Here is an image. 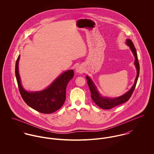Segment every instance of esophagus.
Segmentation results:
<instances>
[{"label": "esophagus", "mask_w": 154, "mask_h": 154, "mask_svg": "<svg viewBox=\"0 0 154 154\" xmlns=\"http://www.w3.org/2000/svg\"><path fill=\"white\" fill-rule=\"evenodd\" d=\"M75 70H76V72L78 73H82L84 71V68L82 66H78L76 67Z\"/></svg>", "instance_id": "1"}]
</instances>
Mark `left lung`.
Listing matches in <instances>:
<instances>
[{
	"instance_id": "1",
	"label": "left lung",
	"mask_w": 154,
	"mask_h": 154,
	"mask_svg": "<svg viewBox=\"0 0 154 154\" xmlns=\"http://www.w3.org/2000/svg\"><path fill=\"white\" fill-rule=\"evenodd\" d=\"M126 44L128 46H129L132 53L134 57V65L136 68L137 71V75L134 80V82L132 88H131L125 94L115 98H110L107 97H103L101 95V94L99 92L98 89L97 88L96 85L92 81V80L88 76H87L86 78L87 79V83H88V87L91 91V96L92 100L94 101V102L100 108L104 110H108L111 109L117 106H119L120 104H122L123 103H126L128 101L129 98H131L132 95V93L135 88L137 79L139 75V64L137 60V56L136 48L134 47V45L132 41L130 39H127L126 41Z\"/></svg>"
}]
</instances>
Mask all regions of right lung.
<instances>
[{
    "label": "right lung",
    "mask_w": 154,
    "mask_h": 154,
    "mask_svg": "<svg viewBox=\"0 0 154 154\" xmlns=\"http://www.w3.org/2000/svg\"><path fill=\"white\" fill-rule=\"evenodd\" d=\"M19 55L15 65V75L22 99L34 110L44 114H49L60 109L66 100L67 85L74 76L73 69L61 73L45 89L39 91H27L23 88L19 74Z\"/></svg>",
    "instance_id": "obj_1"
}]
</instances>
